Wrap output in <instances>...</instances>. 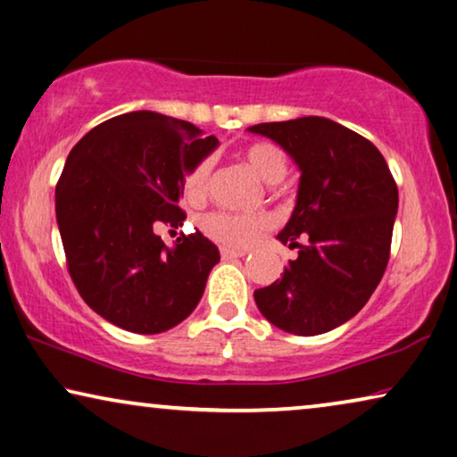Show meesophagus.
I'll return each instance as SVG.
<instances>
[{
    "label": "esophagus",
    "mask_w": 457,
    "mask_h": 457,
    "mask_svg": "<svg viewBox=\"0 0 457 457\" xmlns=\"http://www.w3.org/2000/svg\"><path fill=\"white\" fill-rule=\"evenodd\" d=\"M247 251L243 249H230V247H220V255L222 260H235V257H243Z\"/></svg>",
    "instance_id": "obj_1"
}]
</instances>
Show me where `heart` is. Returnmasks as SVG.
<instances>
[{
    "label": "heart",
    "instance_id": "1",
    "mask_svg": "<svg viewBox=\"0 0 457 457\" xmlns=\"http://www.w3.org/2000/svg\"><path fill=\"white\" fill-rule=\"evenodd\" d=\"M241 161L260 177L263 183H280L288 170L287 154L280 146L272 142H253L241 150ZM210 173L212 164L202 161L189 170L183 183V194L191 204H200L206 200ZM272 216L268 214H230V212H212L204 218L202 227L208 237L214 241L228 245V247L245 249L255 245L268 228H272Z\"/></svg>",
    "mask_w": 457,
    "mask_h": 457
}]
</instances>
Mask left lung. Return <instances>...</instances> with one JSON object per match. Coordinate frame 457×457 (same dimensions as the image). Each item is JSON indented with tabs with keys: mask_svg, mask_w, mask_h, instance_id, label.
<instances>
[{
	"mask_svg": "<svg viewBox=\"0 0 457 457\" xmlns=\"http://www.w3.org/2000/svg\"><path fill=\"white\" fill-rule=\"evenodd\" d=\"M287 150L301 170L296 206L278 239L299 247L282 278L257 288L270 323L317 336L365 307L387 268L398 185L367 137L326 117L247 128Z\"/></svg>",
	"mask_w": 457,
	"mask_h": 457,
	"instance_id": "obj_1",
	"label": "left lung"
}]
</instances>
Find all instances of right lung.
Here are the masks:
<instances>
[{
    "label": "right lung",
    "mask_w": 457,
    "mask_h": 457,
    "mask_svg": "<svg viewBox=\"0 0 457 457\" xmlns=\"http://www.w3.org/2000/svg\"><path fill=\"white\" fill-rule=\"evenodd\" d=\"M216 146L194 123L134 111L71 148L55 187L65 260L86 305L117 328L167 332L200 303L218 247L195 230L170 249L154 228L181 227L185 175Z\"/></svg>",
    "instance_id": "right-lung-1"
}]
</instances>
